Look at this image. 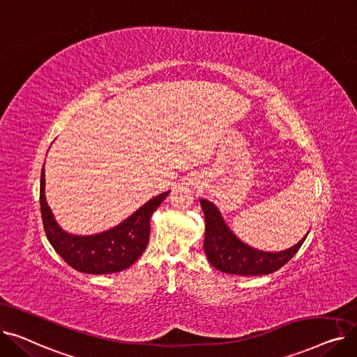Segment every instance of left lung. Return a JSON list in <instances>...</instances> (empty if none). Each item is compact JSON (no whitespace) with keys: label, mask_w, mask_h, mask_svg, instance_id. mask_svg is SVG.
<instances>
[{"label":"left lung","mask_w":357,"mask_h":357,"mask_svg":"<svg viewBox=\"0 0 357 357\" xmlns=\"http://www.w3.org/2000/svg\"><path fill=\"white\" fill-rule=\"evenodd\" d=\"M205 217L204 250L210 264L226 273L241 276L268 275L282 268L303 246L307 234L296 245L280 252H264L241 241L224 221L220 210L207 199L201 198Z\"/></svg>","instance_id":"1"}]
</instances>
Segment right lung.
<instances>
[{
    "label": "right lung",
    "mask_w": 357,
    "mask_h": 357,
    "mask_svg": "<svg viewBox=\"0 0 357 357\" xmlns=\"http://www.w3.org/2000/svg\"><path fill=\"white\" fill-rule=\"evenodd\" d=\"M45 165L40 176V210L43 227L50 245L66 264L84 273L105 275L121 272L131 266L146 250L150 236V217L169 191L147 201L144 205L107 231L77 236L66 233L47 205L45 195Z\"/></svg>",
    "instance_id": "right-lung-1"
}]
</instances>
